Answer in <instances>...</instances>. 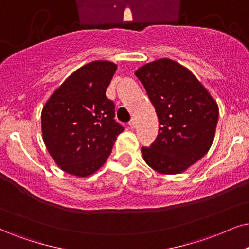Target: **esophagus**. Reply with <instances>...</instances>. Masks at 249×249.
I'll return each instance as SVG.
<instances>
[{"mask_svg": "<svg viewBox=\"0 0 249 249\" xmlns=\"http://www.w3.org/2000/svg\"><path fill=\"white\" fill-rule=\"evenodd\" d=\"M128 125H130V127H131V128H134V127H135V125H137V123H135L134 118H132L131 121L128 122Z\"/></svg>", "mask_w": 249, "mask_h": 249, "instance_id": "1", "label": "esophagus"}]
</instances>
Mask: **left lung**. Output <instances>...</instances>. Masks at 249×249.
<instances>
[{"label": "left lung", "mask_w": 249, "mask_h": 249, "mask_svg": "<svg viewBox=\"0 0 249 249\" xmlns=\"http://www.w3.org/2000/svg\"><path fill=\"white\" fill-rule=\"evenodd\" d=\"M135 75L146 88L160 123L156 140L141 148L144 162L163 175L184 172L212 147L218 106L196 77L172 59L144 64Z\"/></svg>", "instance_id": "obj_1"}]
</instances>
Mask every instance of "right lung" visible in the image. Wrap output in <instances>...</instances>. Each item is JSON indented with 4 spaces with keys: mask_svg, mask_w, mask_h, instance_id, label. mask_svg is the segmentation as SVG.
<instances>
[{
    "mask_svg": "<svg viewBox=\"0 0 249 249\" xmlns=\"http://www.w3.org/2000/svg\"><path fill=\"white\" fill-rule=\"evenodd\" d=\"M116 70L109 61L88 63L69 75L43 106V142L69 175L88 177L97 171L124 131L115 121V103L106 96Z\"/></svg>",
    "mask_w": 249,
    "mask_h": 249,
    "instance_id": "obj_1",
    "label": "right lung"
}]
</instances>
